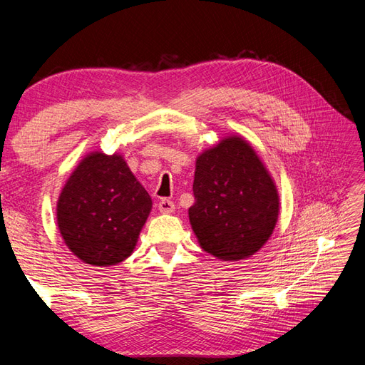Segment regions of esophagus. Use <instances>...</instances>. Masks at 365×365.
<instances>
[{
    "instance_id": "34e87169",
    "label": "esophagus",
    "mask_w": 365,
    "mask_h": 365,
    "mask_svg": "<svg viewBox=\"0 0 365 365\" xmlns=\"http://www.w3.org/2000/svg\"><path fill=\"white\" fill-rule=\"evenodd\" d=\"M158 210L161 213H173L175 212V204H173V201H170V200H168V197H164V200H161L160 202H158Z\"/></svg>"
}]
</instances>
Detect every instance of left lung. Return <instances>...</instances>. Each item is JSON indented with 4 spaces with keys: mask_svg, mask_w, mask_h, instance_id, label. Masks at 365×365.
<instances>
[{
    "mask_svg": "<svg viewBox=\"0 0 365 365\" xmlns=\"http://www.w3.org/2000/svg\"><path fill=\"white\" fill-rule=\"evenodd\" d=\"M189 219L204 251L222 260L252 256L272 235L279 195L256 152L228 137L196 160Z\"/></svg>",
    "mask_w": 365,
    "mask_h": 365,
    "instance_id": "8db88e82",
    "label": "left lung"
}]
</instances>
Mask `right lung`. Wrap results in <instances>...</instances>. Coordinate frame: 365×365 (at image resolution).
<instances>
[{
    "label": "right lung",
    "mask_w": 365,
    "mask_h": 365,
    "mask_svg": "<svg viewBox=\"0 0 365 365\" xmlns=\"http://www.w3.org/2000/svg\"><path fill=\"white\" fill-rule=\"evenodd\" d=\"M152 200L123 157H85L58 201V225L67 247L88 264L109 267L134 250Z\"/></svg>",
    "instance_id": "1"
}]
</instances>
